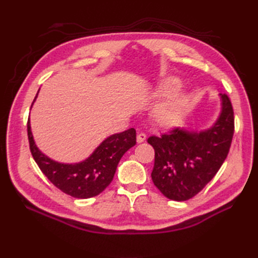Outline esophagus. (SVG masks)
Here are the masks:
<instances>
[{
    "label": "esophagus",
    "instance_id": "obj_1",
    "mask_svg": "<svg viewBox=\"0 0 258 258\" xmlns=\"http://www.w3.org/2000/svg\"><path fill=\"white\" fill-rule=\"evenodd\" d=\"M146 140V135L145 134H139L137 137V142L138 143H142Z\"/></svg>",
    "mask_w": 258,
    "mask_h": 258
}]
</instances>
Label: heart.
Masks as SVG:
<instances>
[{
	"instance_id": "b5f03b06",
	"label": "heart",
	"mask_w": 258,
	"mask_h": 258,
	"mask_svg": "<svg viewBox=\"0 0 258 258\" xmlns=\"http://www.w3.org/2000/svg\"><path fill=\"white\" fill-rule=\"evenodd\" d=\"M179 85V81L177 79H170L166 83H163L159 89V93H165L169 91L175 90ZM186 105V99L184 97H176L174 99H171L169 101L163 102L158 110L156 111V119L163 126H169V124L173 123L179 115L182 114L183 108Z\"/></svg>"
}]
</instances>
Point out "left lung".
Instances as JSON below:
<instances>
[{"instance_id": "1", "label": "left lung", "mask_w": 258, "mask_h": 258, "mask_svg": "<svg viewBox=\"0 0 258 258\" xmlns=\"http://www.w3.org/2000/svg\"><path fill=\"white\" fill-rule=\"evenodd\" d=\"M221 97V113L202 131L175 128L147 142L155 150L152 179L163 196L185 201L204 189L227 157L235 118L227 95Z\"/></svg>"}]
</instances>
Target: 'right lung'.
<instances>
[{
    "mask_svg": "<svg viewBox=\"0 0 258 258\" xmlns=\"http://www.w3.org/2000/svg\"><path fill=\"white\" fill-rule=\"evenodd\" d=\"M28 138L31 154L45 176L61 191L80 199L95 197L102 192L112 182L123 154L137 143L136 130L130 128L106 138L87 159L76 163H62L50 159L38 150L31 131L30 118Z\"/></svg>",
    "mask_w": 258,
    "mask_h": 258,
    "instance_id": "right-lung-1",
    "label": "right lung"
}]
</instances>
